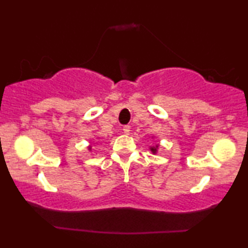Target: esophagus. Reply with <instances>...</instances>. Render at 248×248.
<instances>
[{"instance_id": "1", "label": "esophagus", "mask_w": 248, "mask_h": 248, "mask_svg": "<svg viewBox=\"0 0 248 248\" xmlns=\"http://www.w3.org/2000/svg\"><path fill=\"white\" fill-rule=\"evenodd\" d=\"M122 131H123L124 134H128L130 133V126H128V125H125V126L122 128Z\"/></svg>"}]
</instances>
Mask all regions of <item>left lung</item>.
Returning a JSON list of instances; mask_svg holds the SVG:
<instances>
[{"instance_id":"obj_1","label":"left lung","mask_w":248,"mask_h":248,"mask_svg":"<svg viewBox=\"0 0 248 248\" xmlns=\"http://www.w3.org/2000/svg\"><path fill=\"white\" fill-rule=\"evenodd\" d=\"M158 149H159V144H155V147H150V151L152 152V154H157V151H158Z\"/></svg>"}]
</instances>
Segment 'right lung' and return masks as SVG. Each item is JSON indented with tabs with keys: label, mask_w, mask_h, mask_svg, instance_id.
<instances>
[{
	"label": "right lung",
	"mask_w": 248,
	"mask_h": 248,
	"mask_svg": "<svg viewBox=\"0 0 248 248\" xmlns=\"http://www.w3.org/2000/svg\"><path fill=\"white\" fill-rule=\"evenodd\" d=\"M88 149H89V151H91V145H89V147H88Z\"/></svg>",
	"instance_id": "obj_1"
}]
</instances>
